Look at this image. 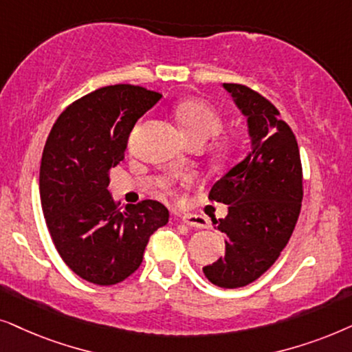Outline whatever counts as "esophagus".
Returning a JSON list of instances; mask_svg holds the SVG:
<instances>
[{"instance_id": "esophagus-1", "label": "esophagus", "mask_w": 352, "mask_h": 352, "mask_svg": "<svg viewBox=\"0 0 352 352\" xmlns=\"http://www.w3.org/2000/svg\"><path fill=\"white\" fill-rule=\"evenodd\" d=\"M182 222L190 225V227H195V228H206L208 227V222L201 217V215H196V214H182L180 215Z\"/></svg>"}]
</instances>
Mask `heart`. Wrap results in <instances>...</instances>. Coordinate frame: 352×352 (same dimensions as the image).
<instances>
[{"instance_id": "1", "label": "heart", "mask_w": 352, "mask_h": 352, "mask_svg": "<svg viewBox=\"0 0 352 352\" xmlns=\"http://www.w3.org/2000/svg\"><path fill=\"white\" fill-rule=\"evenodd\" d=\"M175 117L179 120L182 130H184L186 140L191 144H203L217 135L223 129V117L212 102L203 100V98H188L182 101L175 107ZM240 148V140L233 135L219 138L215 143V154L222 159L232 157ZM164 193L173 195L175 190L170 184L162 185Z\"/></svg>"}]
</instances>
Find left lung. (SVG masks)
<instances>
[{"label": "left lung", "instance_id": "1", "mask_svg": "<svg viewBox=\"0 0 352 352\" xmlns=\"http://www.w3.org/2000/svg\"><path fill=\"white\" fill-rule=\"evenodd\" d=\"M248 117L252 151L212 186L209 201L228 206L214 220L225 240V257L204 267L220 288L256 282L274 265L296 227L302 201V166L293 130L272 102L241 83H223Z\"/></svg>", "mask_w": 352, "mask_h": 352}]
</instances>
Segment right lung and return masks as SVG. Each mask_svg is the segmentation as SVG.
Listing matches in <instances>:
<instances>
[{
  "mask_svg": "<svg viewBox=\"0 0 352 352\" xmlns=\"http://www.w3.org/2000/svg\"><path fill=\"white\" fill-rule=\"evenodd\" d=\"M161 96L129 83L98 88L65 107L46 138L40 166L46 227L63 261L90 283L109 287L130 277L149 236L168 222L159 201L122 209L107 190L130 132Z\"/></svg>",
  "mask_w": 352,
  "mask_h": 352,
  "instance_id": "1",
  "label": "right lung"
}]
</instances>
